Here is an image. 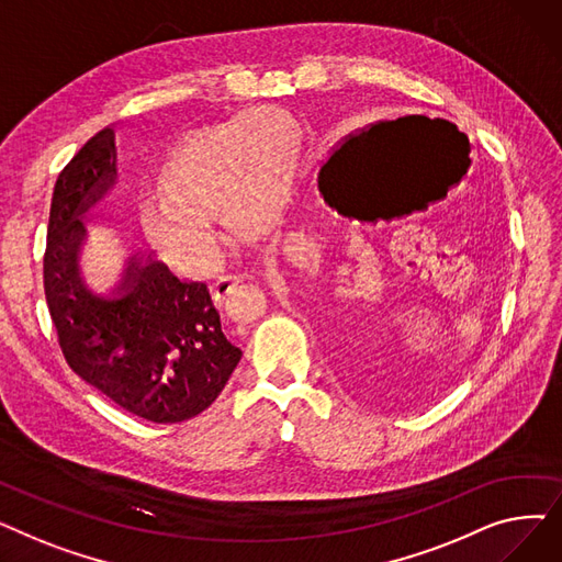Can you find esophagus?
<instances>
[{
    "label": "esophagus",
    "mask_w": 562,
    "mask_h": 562,
    "mask_svg": "<svg viewBox=\"0 0 562 562\" xmlns=\"http://www.w3.org/2000/svg\"><path fill=\"white\" fill-rule=\"evenodd\" d=\"M246 280V276L244 273H227V276H223L218 282H216V286H218V291L221 293H232L236 286H239L241 282Z\"/></svg>",
    "instance_id": "34e87169"
}]
</instances>
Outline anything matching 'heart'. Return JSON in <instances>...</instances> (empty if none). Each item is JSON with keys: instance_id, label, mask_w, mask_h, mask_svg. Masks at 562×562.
Segmentation results:
<instances>
[{"instance_id": "b5f03b06", "label": "heart", "mask_w": 562, "mask_h": 562, "mask_svg": "<svg viewBox=\"0 0 562 562\" xmlns=\"http://www.w3.org/2000/svg\"><path fill=\"white\" fill-rule=\"evenodd\" d=\"M305 159L301 127L291 115L252 109L187 138L168 166V184L150 198V221L175 248H212L232 212L255 227L296 193Z\"/></svg>"}]
</instances>
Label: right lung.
<instances>
[{
  "label": "right lung",
  "instance_id": "right-lung-1",
  "mask_svg": "<svg viewBox=\"0 0 562 562\" xmlns=\"http://www.w3.org/2000/svg\"><path fill=\"white\" fill-rule=\"evenodd\" d=\"M115 177V136L104 127L54 184L43 276L58 346L81 380L132 415L187 422L218 398L241 348L225 337L206 282L180 280L150 255L130 257L109 296L83 284V214Z\"/></svg>",
  "mask_w": 562,
  "mask_h": 562
}]
</instances>
